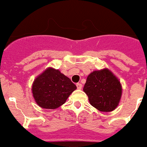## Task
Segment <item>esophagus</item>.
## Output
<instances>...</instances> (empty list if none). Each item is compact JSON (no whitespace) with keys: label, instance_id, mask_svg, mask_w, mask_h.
<instances>
[{"label":"esophagus","instance_id":"obj_1","mask_svg":"<svg viewBox=\"0 0 147 147\" xmlns=\"http://www.w3.org/2000/svg\"><path fill=\"white\" fill-rule=\"evenodd\" d=\"M76 86L78 90H81L82 89V84H80V83H77Z\"/></svg>","mask_w":147,"mask_h":147}]
</instances>
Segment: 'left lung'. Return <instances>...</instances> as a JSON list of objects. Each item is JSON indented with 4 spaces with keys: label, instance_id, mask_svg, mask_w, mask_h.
<instances>
[{
    "label": "left lung",
    "instance_id": "8db88e82",
    "mask_svg": "<svg viewBox=\"0 0 147 147\" xmlns=\"http://www.w3.org/2000/svg\"><path fill=\"white\" fill-rule=\"evenodd\" d=\"M83 90L92 106L101 112L116 109L121 96L120 82L108 69L94 71L89 75Z\"/></svg>",
    "mask_w": 147,
    "mask_h": 147
}]
</instances>
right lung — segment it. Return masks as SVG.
<instances>
[{
  "instance_id": "obj_1",
  "label": "right lung",
  "mask_w": 147,
  "mask_h": 147,
  "mask_svg": "<svg viewBox=\"0 0 147 147\" xmlns=\"http://www.w3.org/2000/svg\"><path fill=\"white\" fill-rule=\"evenodd\" d=\"M77 89L69 78L58 69L48 68L34 81L32 94L36 103L45 109H56L65 103Z\"/></svg>"
}]
</instances>
